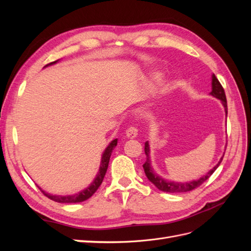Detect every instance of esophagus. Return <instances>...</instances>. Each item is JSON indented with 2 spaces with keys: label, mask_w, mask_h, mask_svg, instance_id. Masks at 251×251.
Listing matches in <instances>:
<instances>
[{
  "label": "esophagus",
  "mask_w": 251,
  "mask_h": 251,
  "mask_svg": "<svg viewBox=\"0 0 251 251\" xmlns=\"http://www.w3.org/2000/svg\"><path fill=\"white\" fill-rule=\"evenodd\" d=\"M126 137L128 139H134V138L137 137L138 130L136 127H134V126H131V127H128L127 130L126 131Z\"/></svg>",
  "instance_id": "esophagus-1"
}]
</instances>
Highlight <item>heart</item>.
<instances>
[{
	"mask_svg": "<svg viewBox=\"0 0 251 251\" xmlns=\"http://www.w3.org/2000/svg\"><path fill=\"white\" fill-rule=\"evenodd\" d=\"M162 77V74L159 72H155L151 75H150V77L147 79V86L149 88H154L156 85H158V82L160 81Z\"/></svg>",
	"mask_w": 251,
	"mask_h": 251,
	"instance_id": "obj_1",
	"label": "heart"
}]
</instances>
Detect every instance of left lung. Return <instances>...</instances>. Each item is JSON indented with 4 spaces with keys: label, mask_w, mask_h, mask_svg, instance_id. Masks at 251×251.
Here are the masks:
<instances>
[{
    "label": "left lung",
    "mask_w": 251,
    "mask_h": 251,
    "mask_svg": "<svg viewBox=\"0 0 251 251\" xmlns=\"http://www.w3.org/2000/svg\"><path fill=\"white\" fill-rule=\"evenodd\" d=\"M211 96H214L218 100H221L223 107L225 109V113L227 116V101H226V96L224 89L221 86V83L218 80L215 74L211 75V92L209 93ZM144 153L147 155V161L143 164V170L144 173H146L148 179L153 183L159 191H162L165 193H186L189 191H193V189L199 187L202 183H204L206 181L214 172L218 169V166L221 163L223 157L220 159V161L218 162L217 165H215L208 173L203 175L202 177L197 180H193L189 182H175V181H170V180H165L161 176H159L158 174L154 171V169L151 168V158H150V144L149 141L146 142L144 144Z\"/></svg>",
    "instance_id": "1"
}]
</instances>
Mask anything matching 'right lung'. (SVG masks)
Segmentation results:
<instances>
[{
  "instance_id": "right-lung-1",
  "label": "right lung",
  "mask_w": 251,
  "mask_h": 251,
  "mask_svg": "<svg viewBox=\"0 0 251 251\" xmlns=\"http://www.w3.org/2000/svg\"><path fill=\"white\" fill-rule=\"evenodd\" d=\"M58 60H55V62H52V63L45 66L44 68H46V67L51 66V65H54V64H56L58 62ZM116 146H117V139H114V140H112L109 143V146L105 148L104 151L102 153L100 171H98V173L96 175V177L94 178L93 182L87 188L82 189V191L78 192L77 194L68 195V196H56V195H51L49 193H46L45 191H43L41 187H39V188L41 189V191L43 192V194L45 196L48 197L49 199L55 201V202H58V203H79V202H83V201L88 200L90 197H92V195L97 191L98 187H100V184L102 183V180L104 178V175H105V173H107L108 166H109V161H110L111 154H112L113 150L115 149Z\"/></svg>"
}]
</instances>
